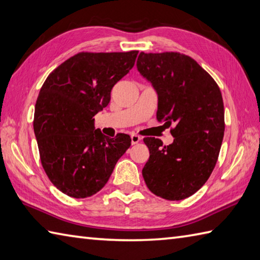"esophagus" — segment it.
I'll list each match as a JSON object with an SVG mask.
<instances>
[{
  "label": "esophagus",
  "mask_w": 260,
  "mask_h": 260,
  "mask_svg": "<svg viewBox=\"0 0 260 260\" xmlns=\"http://www.w3.org/2000/svg\"><path fill=\"white\" fill-rule=\"evenodd\" d=\"M141 140V137L140 136H138V135H131V144L132 145H136V144H138V142H139Z\"/></svg>",
  "instance_id": "1"
}]
</instances>
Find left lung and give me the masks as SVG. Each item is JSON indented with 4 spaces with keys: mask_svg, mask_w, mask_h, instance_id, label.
Returning <instances> with one entry per match:
<instances>
[{
    "mask_svg": "<svg viewBox=\"0 0 260 260\" xmlns=\"http://www.w3.org/2000/svg\"><path fill=\"white\" fill-rule=\"evenodd\" d=\"M138 71L158 94L157 120L173 144L144 141L149 159L142 168L148 188L165 200H184L203 186L218 161L224 135V107L218 84L193 58L181 52H140Z\"/></svg>",
    "mask_w": 260,
    "mask_h": 260,
    "instance_id": "1",
    "label": "left lung"
}]
</instances>
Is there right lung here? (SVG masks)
Segmentation results:
<instances>
[{
    "mask_svg": "<svg viewBox=\"0 0 260 260\" xmlns=\"http://www.w3.org/2000/svg\"><path fill=\"white\" fill-rule=\"evenodd\" d=\"M138 52H78L40 88L34 130L41 165L68 197L84 199L102 189L131 146L128 135L109 138L95 129L93 116L109 104L111 89L134 67Z\"/></svg>",
    "mask_w": 260,
    "mask_h": 260,
    "instance_id": "1",
    "label": "right lung"
}]
</instances>
